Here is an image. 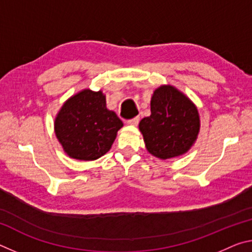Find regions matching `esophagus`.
<instances>
[{"label": "esophagus", "mask_w": 252, "mask_h": 252, "mask_svg": "<svg viewBox=\"0 0 252 252\" xmlns=\"http://www.w3.org/2000/svg\"><path fill=\"white\" fill-rule=\"evenodd\" d=\"M139 121H140V119L138 117H135V118H132V119H129V120H126V123L130 126H138Z\"/></svg>", "instance_id": "obj_1"}]
</instances>
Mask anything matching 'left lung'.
I'll return each instance as SVG.
<instances>
[{
    "instance_id": "obj_1",
    "label": "left lung",
    "mask_w": 252,
    "mask_h": 252,
    "mask_svg": "<svg viewBox=\"0 0 252 252\" xmlns=\"http://www.w3.org/2000/svg\"><path fill=\"white\" fill-rule=\"evenodd\" d=\"M148 151L160 159L186 153L197 139L198 110L171 85L157 89L151 99V116L140 121Z\"/></svg>"
}]
</instances>
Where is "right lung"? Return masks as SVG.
Returning a JSON list of instances; mask_svg holds the SVG:
<instances>
[{"label":"right lung","mask_w":252,"mask_h":252,"mask_svg":"<svg viewBox=\"0 0 252 252\" xmlns=\"http://www.w3.org/2000/svg\"><path fill=\"white\" fill-rule=\"evenodd\" d=\"M122 126L117 114L106 109L103 93L83 90L63 104L54 129L67 155L89 161L110 150Z\"/></svg>","instance_id":"right-lung-1"}]
</instances>
